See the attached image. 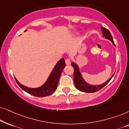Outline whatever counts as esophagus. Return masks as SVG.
<instances>
[{"label":"esophagus","instance_id":"obj_1","mask_svg":"<svg viewBox=\"0 0 129 129\" xmlns=\"http://www.w3.org/2000/svg\"><path fill=\"white\" fill-rule=\"evenodd\" d=\"M65 62H66V64L67 65H69L71 64V61H70V60L69 59H66L65 60Z\"/></svg>","mask_w":129,"mask_h":129}]
</instances>
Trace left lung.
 Instances as JSON below:
<instances>
[{
    "label": "left lung",
    "instance_id": "left-lung-1",
    "mask_svg": "<svg viewBox=\"0 0 129 129\" xmlns=\"http://www.w3.org/2000/svg\"><path fill=\"white\" fill-rule=\"evenodd\" d=\"M101 29L102 33H103V36L105 37L107 39L110 40L112 42V43L113 44L114 46H115V44L114 43L113 37L112 35H111L110 31L108 29H107L106 28L103 27H101ZM72 66H73L74 69V83H75L76 89L81 91H83V92L94 93L96 91H99V90L102 89L103 87H105L110 82L111 79L112 78L114 75V74H113L112 76L108 80L103 83V84H100V85H90L89 83H87L82 77V74H81L80 70H79V68L77 64H76L75 62H73L72 63Z\"/></svg>",
    "mask_w": 129,
    "mask_h": 129
}]
</instances>
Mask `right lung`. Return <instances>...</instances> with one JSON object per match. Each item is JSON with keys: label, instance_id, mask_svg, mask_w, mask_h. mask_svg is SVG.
I'll list each match as a JSON object with an SVG mask.
<instances>
[{"label": "right lung", "instance_id": "obj_1", "mask_svg": "<svg viewBox=\"0 0 129 129\" xmlns=\"http://www.w3.org/2000/svg\"><path fill=\"white\" fill-rule=\"evenodd\" d=\"M26 31V30H25ZM66 64L64 58H61L54 66L53 69L52 70L50 75L47 79L45 83L42 86L38 88H30L26 87V86L20 84L16 79L15 78L16 82L18 84L21 89L25 91L29 94L36 97L43 98L47 96H50L57 89L58 82H59V78L61 76L63 69L64 68Z\"/></svg>", "mask_w": 129, "mask_h": 129}]
</instances>
